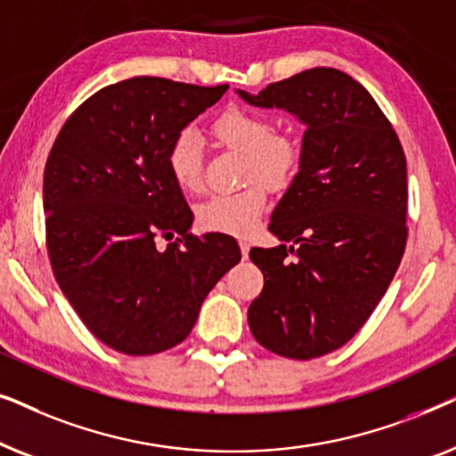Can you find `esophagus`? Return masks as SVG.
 I'll return each mask as SVG.
<instances>
[{"mask_svg":"<svg viewBox=\"0 0 456 456\" xmlns=\"http://www.w3.org/2000/svg\"><path fill=\"white\" fill-rule=\"evenodd\" d=\"M239 245H240V253H242V257H248V248H251V247H248V242L247 240H240L239 242Z\"/></svg>","mask_w":456,"mask_h":456,"instance_id":"obj_1","label":"esophagus"}]
</instances>
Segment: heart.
I'll use <instances>...</instances> for the list:
<instances>
[{"label": "heart", "instance_id": "heart-1", "mask_svg": "<svg viewBox=\"0 0 456 456\" xmlns=\"http://www.w3.org/2000/svg\"><path fill=\"white\" fill-rule=\"evenodd\" d=\"M211 134L222 147L242 155L240 180L259 179L270 189H284L295 176L301 151L297 141L276 133L270 116L259 111L230 108L211 122ZM167 170L178 189L197 192L203 184L201 139L195 128H183L167 147ZM259 183L228 195H211L197 208V224L209 232L245 236L257 226L267 205V191Z\"/></svg>", "mask_w": 456, "mask_h": 456}]
</instances>
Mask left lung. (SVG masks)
<instances>
[{
	"mask_svg": "<svg viewBox=\"0 0 456 456\" xmlns=\"http://www.w3.org/2000/svg\"><path fill=\"white\" fill-rule=\"evenodd\" d=\"M239 95L307 126L298 174L270 222V232L290 245L248 253L264 272L248 328L282 357H322L363 328L401 265L409 201L403 145L365 86L336 68Z\"/></svg>",
	"mask_w": 456,
	"mask_h": 456,
	"instance_id": "left-lung-1",
	"label": "left lung"
}]
</instances>
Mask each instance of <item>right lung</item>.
Listing matches in <instances>:
<instances>
[{"mask_svg": "<svg viewBox=\"0 0 456 456\" xmlns=\"http://www.w3.org/2000/svg\"><path fill=\"white\" fill-rule=\"evenodd\" d=\"M226 89L120 80L80 103L49 151L43 209L53 276L91 334L114 351L155 354L180 345L208 292L240 261L232 236L189 232L192 211L166 161L174 134ZM158 235L175 240L158 249Z\"/></svg>", "mask_w": 456, "mask_h": 456, "instance_id": "obj_1", "label": "right lung"}]
</instances>
